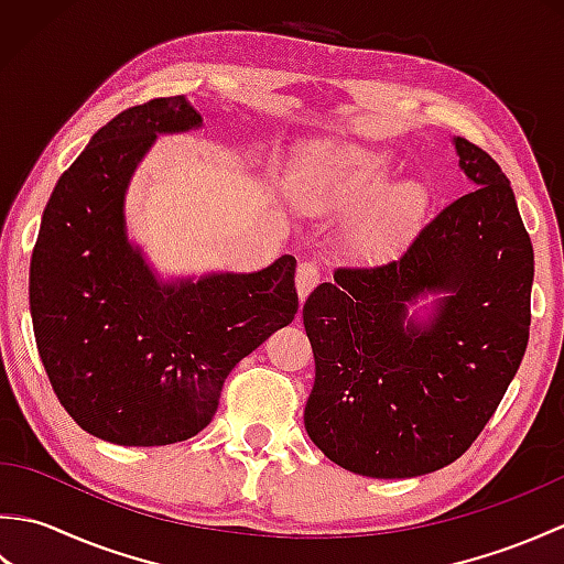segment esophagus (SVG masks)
Wrapping results in <instances>:
<instances>
[{
  "label": "esophagus",
  "mask_w": 564,
  "mask_h": 564,
  "mask_svg": "<svg viewBox=\"0 0 564 564\" xmlns=\"http://www.w3.org/2000/svg\"><path fill=\"white\" fill-rule=\"evenodd\" d=\"M319 281V269L315 261H301L297 263V273H295V285H297V295H301V301L310 295V291L315 289Z\"/></svg>",
  "instance_id": "esophagus-1"
}]
</instances>
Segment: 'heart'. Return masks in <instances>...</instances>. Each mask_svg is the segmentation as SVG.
<instances>
[{"label":"heart","mask_w":564,"mask_h":564,"mask_svg":"<svg viewBox=\"0 0 564 564\" xmlns=\"http://www.w3.org/2000/svg\"><path fill=\"white\" fill-rule=\"evenodd\" d=\"M386 170L388 158L382 152L356 145L322 148L305 160L301 191L319 208L356 206L378 194L386 184ZM422 198L416 184H402L370 200L351 225L356 247L366 251L388 247L422 206Z\"/></svg>","instance_id":"b5f03b06"}]
</instances>
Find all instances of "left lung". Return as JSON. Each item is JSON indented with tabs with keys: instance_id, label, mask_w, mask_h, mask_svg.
<instances>
[{
	"instance_id": "left-lung-1",
	"label": "left lung",
	"mask_w": 564,
	"mask_h": 564,
	"mask_svg": "<svg viewBox=\"0 0 564 564\" xmlns=\"http://www.w3.org/2000/svg\"><path fill=\"white\" fill-rule=\"evenodd\" d=\"M473 191L438 210L400 257L339 267L303 307L315 354L305 429L366 477H416L480 436L529 346L533 247L507 174L455 138ZM448 292L429 326L403 327L422 292Z\"/></svg>"
}]
</instances>
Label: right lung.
Segmentation results:
<instances>
[{
	"mask_svg": "<svg viewBox=\"0 0 564 564\" xmlns=\"http://www.w3.org/2000/svg\"><path fill=\"white\" fill-rule=\"evenodd\" d=\"M198 126L184 97L118 113L57 178L33 247L29 303L45 373L87 434L121 446L198 434L230 370L297 313L291 254L257 273L160 285L128 245L130 174L158 133Z\"/></svg>",
	"mask_w": 564,
	"mask_h": 564,
	"instance_id": "obj_1",
	"label": "right lung"
}]
</instances>
